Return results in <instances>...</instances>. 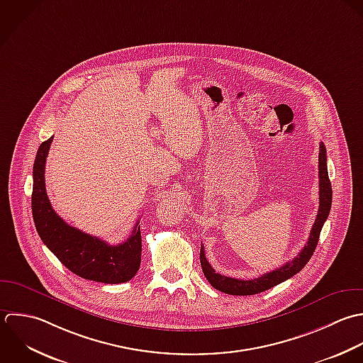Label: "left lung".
<instances>
[{
	"label": "left lung",
	"mask_w": 363,
	"mask_h": 363,
	"mask_svg": "<svg viewBox=\"0 0 363 363\" xmlns=\"http://www.w3.org/2000/svg\"><path fill=\"white\" fill-rule=\"evenodd\" d=\"M318 175H320V208L317 213V219L313 225L310 238L304 249L298 253L297 257H294L291 262H287L280 269H276L270 273L263 274L262 277L253 279V280H239L222 276L213 270V267L208 263L205 257L203 246H201V266L202 272L206 277V280L211 283V286L222 293L230 294V296H253L263 293L289 279H291L294 274L301 272L304 266L308 263L311 256L315 252V247L320 240L321 229L330 215L331 203H333V188L331 181L328 177V168H327V150L324 143L320 144V155H318Z\"/></svg>",
	"instance_id": "obj_1"
}]
</instances>
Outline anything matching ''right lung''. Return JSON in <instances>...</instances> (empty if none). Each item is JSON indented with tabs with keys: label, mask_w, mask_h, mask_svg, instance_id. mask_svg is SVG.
<instances>
[{
	"label": "right lung",
	"mask_w": 363,
	"mask_h": 363,
	"mask_svg": "<svg viewBox=\"0 0 363 363\" xmlns=\"http://www.w3.org/2000/svg\"><path fill=\"white\" fill-rule=\"evenodd\" d=\"M53 137L43 141L33 162L32 216L36 232L57 260L76 276L104 284L131 280L141 263L138 222L131 236L117 246L69 226L53 211L45 189V162Z\"/></svg>",
	"instance_id": "right-lung-1"
}]
</instances>
